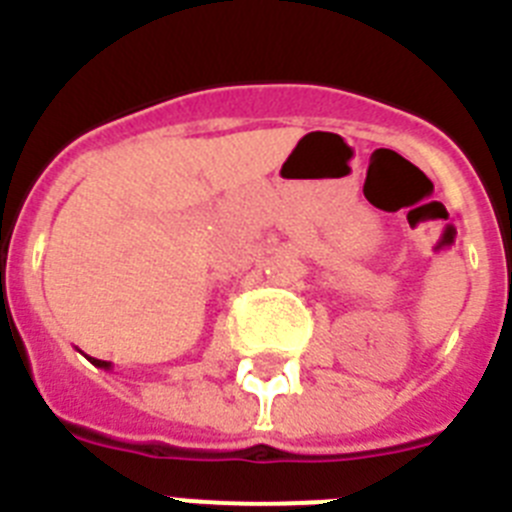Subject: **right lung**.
Segmentation results:
<instances>
[{
    "instance_id": "1",
    "label": "right lung",
    "mask_w": 512,
    "mask_h": 512,
    "mask_svg": "<svg viewBox=\"0 0 512 512\" xmlns=\"http://www.w3.org/2000/svg\"><path fill=\"white\" fill-rule=\"evenodd\" d=\"M87 359L92 361L94 366H99V369H112V364H110V361H99V359H92V356H87Z\"/></svg>"
}]
</instances>
